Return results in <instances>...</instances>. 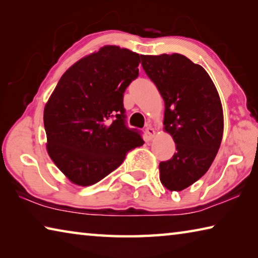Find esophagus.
<instances>
[{"label":"esophagus","instance_id":"esophagus-1","mask_svg":"<svg viewBox=\"0 0 258 258\" xmlns=\"http://www.w3.org/2000/svg\"><path fill=\"white\" fill-rule=\"evenodd\" d=\"M146 132H147V134H148V137H149L150 139H152L155 137V134H156V131H155V128L152 127L151 125H149V126H147V128H146Z\"/></svg>","mask_w":258,"mask_h":258}]
</instances>
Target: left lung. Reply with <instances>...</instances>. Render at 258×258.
<instances>
[{"label":"left lung","instance_id":"obj_1","mask_svg":"<svg viewBox=\"0 0 258 258\" xmlns=\"http://www.w3.org/2000/svg\"><path fill=\"white\" fill-rule=\"evenodd\" d=\"M142 67L164 99V130L176 152L159 164L161 184L182 191L211 167L223 137V109L208 73L185 55H141Z\"/></svg>","mask_w":258,"mask_h":258}]
</instances>
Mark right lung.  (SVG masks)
<instances>
[{
	"label": "right lung",
	"instance_id": "1",
	"mask_svg": "<svg viewBox=\"0 0 258 258\" xmlns=\"http://www.w3.org/2000/svg\"><path fill=\"white\" fill-rule=\"evenodd\" d=\"M140 56L103 46L68 68L47 100V154L74 184L102 180L145 143L139 131L125 125L123 104L126 87L139 76Z\"/></svg>",
	"mask_w": 258,
	"mask_h": 258
}]
</instances>
